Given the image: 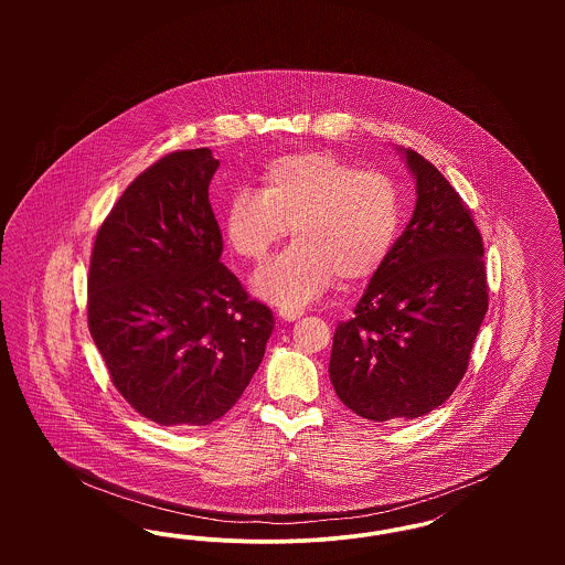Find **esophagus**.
<instances>
[{
	"mask_svg": "<svg viewBox=\"0 0 565 565\" xmlns=\"http://www.w3.org/2000/svg\"><path fill=\"white\" fill-rule=\"evenodd\" d=\"M277 316H279L281 320H286V322H295V320H298V318L302 316V311L295 309V307H279V309H277Z\"/></svg>",
	"mask_w": 565,
	"mask_h": 565,
	"instance_id": "1",
	"label": "esophagus"
}]
</instances>
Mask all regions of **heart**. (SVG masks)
Listing matches in <instances>:
<instances>
[{
    "label": "heart",
    "mask_w": 565,
    "mask_h": 565,
    "mask_svg": "<svg viewBox=\"0 0 565 565\" xmlns=\"http://www.w3.org/2000/svg\"><path fill=\"white\" fill-rule=\"evenodd\" d=\"M260 190H237L222 215L231 249L263 263L292 226L296 242L254 277V292L300 307L334 279L360 284L385 263L401 228V192L381 171H358L323 150L277 157Z\"/></svg>",
    "instance_id": "b5f03b06"
}]
</instances>
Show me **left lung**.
Here are the masks:
<instances>
[{
    "label": "left lung",
    "mask_w": 565,
    "mask_h": 565,
    "mask_svg": "<svg viewBox=\"0 0 565 565\" xmlns=\"http://www.w3.org/2000/svg\"><path fill=\"white\" fill-rule=\"evenodd\" d=\"M415 210L334 330L328 373L341 403L371 422L415 419L445 403L468 369L487 313L483 239L445 175L398 148Z\"/></svg>",
    "instance_id": "8db88e82"
}]
</instances>
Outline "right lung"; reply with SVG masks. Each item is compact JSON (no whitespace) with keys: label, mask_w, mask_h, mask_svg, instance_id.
Masks as SVG:
<instances>
[{"label":"right lung","mask_w":565,"mask_h":565,"mask_svg":"<svg viewBox=\"0 0 565 565\" xmlns=\"http://www.w3.org/2000/svg\"><path fill=\"white\" fill-rule=\"evenodd\" d=\"M210 148L162 157L111 207L93 245L88 330L111 383L146 419L194 428L242 398L273 332L220 263Z\"/></svg>","instance_id":"1"}]
</instances>
